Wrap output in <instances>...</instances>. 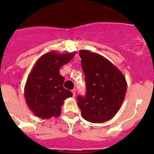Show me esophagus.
Wrapping results in <instances>:
<instances>
[{
    "label": "esophagus",
    "mask_w": 154,
    "mask_h": 154,
    "mask_svg": "<svg viewBox=\"0 0 154 154\" xmlns=\"http://www.w3.org/2000/svg\"><path fill=\"white\" fill-rule=\"evenodd\" d=\"M72 92L73 96H75V89H73V90H72Z\"/></svg>",
    "instance_id": "esophagus-1"
}]
</instances>
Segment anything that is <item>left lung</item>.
<instances>
[{"label": "left lung", "instance_id": "1", "mask_svg": "<svg viewBox=\"0 0 154 154\" xmlns=\"http://www.w3.org/2000/svg\"><path fill=\"white\" fill-rule=\"evenodd\" d=\"M81 64L86 82V95L79 96L82 116L93 123L109 121L120 109L127 83L123 74L105 57L80 50Z\"/></svg>", "mask_w": 154, "mask_h": 154}]
</instances>
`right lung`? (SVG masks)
Masks as SVG:
<instances>
[{
    "label": "right lung",
    "mask_w": 154,
    "mask_h": 154,
    "mask_svg": "<svg viewBox=\"0 0 154 154\" xmlns=\"http://www.w3.org/2000/svg\"><path fill=\"white\" fill-rule=\"evenodd\" d=\"M76 51H50L38 59L27 79L24 98L28 108L43 119L58 117L64 100L72 96L63 87L65 78L59 73L61 67L70 62Z\"/></svg>",
    "instance_id": "right-lung-1"
}]
</instances>
